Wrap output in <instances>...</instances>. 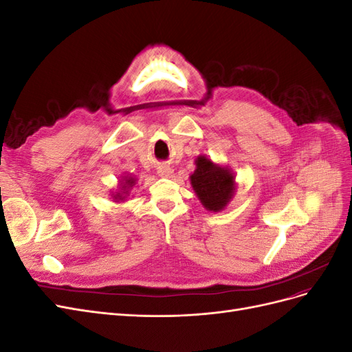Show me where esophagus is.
I'll return each instance as SVG.
<instances>
[{
  "label": "esophagus",
  "mask_w": 352,
  "mask_h": 352,
  "mask_svg": "<svg viewBox=\"0 0 352 352\" xmlns=\"http://www.w3.org/2000/svg\"><path fill=\"white\" fill-rule=\"evenodd\" d=\"M157 173L162 176V177H170V176L173 175V168L170 167V166H167V164H164V163H162V164L158 166Z\"/></svg>",
  "instance_id": "1"
}]
</instances>
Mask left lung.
I'll list each match as a JSON object with an SVG mask.
<instances>
[{
    "label": "left lung",
    "mask_w": 352,
    "mask_h": 352,
    "mask_svg": "<svg viewBox=\"0 0 352 352\" xmlns=\"http://www.w3.org/2000/svg\"><path fill=\"white\" fill-rule=\"evenodd\" d=\"M190 184L207 210L219 211L228 204L232 195L233 176L229 170L214 166L211 160L199 155Z\"/></svg>",
    "instance_id": "obj_1"
}]
</instances>
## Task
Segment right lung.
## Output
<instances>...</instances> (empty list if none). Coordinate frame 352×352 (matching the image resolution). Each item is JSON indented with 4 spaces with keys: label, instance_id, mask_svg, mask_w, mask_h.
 <instances>
[{
    "label": "right lung",
    "instance_id": "add662e5",
    "mask_svg": "<svg viewBox=\"0 0 352 352\" xmlns=\"http://www.w3.org/2000/svg\"><path fill=\"white\" fill-rule=\"evenodd\" d=\"M126 184L132 186V184H133V179H127V182H126ZM123 189H126V186H123ZM117 197L122 198V194H117Z\"/></svg>",
    "mask_w": 352,
    "mask_h": 352
}]
</instances>
